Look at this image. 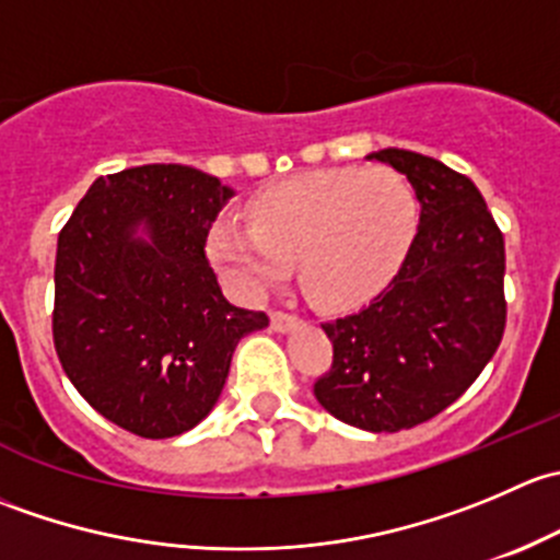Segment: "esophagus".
Instances as JSON below:
<instances>
[{
    "label": "esophagus",
    "instance_id": "34e87169",
    "mask_svg": "<svg viewBox=\"0 0 560 560\" xmlns=\"http://www.w3.org/2000/svg\"><path fill=\"white\" fill-rule=\"evenodd\" d=\"M298 325H301V319H298L295 314H287V312L270 314V327H273L276 332H290V330H295Z\"/></svg>",
    "mask_w": 560,
    "mask_h": 560
}]
</instances>
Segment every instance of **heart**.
I'll return each instance as SVG.
<instances>
[{"label":"heart","mask_w":560,"mask_h":560,"mask_svg":"<svg viewBox=\"0 0 560 560\" xmlns=\"http://www.w3.org/2000/svg\"><path fill=\"white\" fill-rule=\"evenodd\" d=\"M248 222H217L208 257L230 290L257 301L290 276L325 308L374 295L415 238L417 200L389 167H336L270 186L248 202Z\"/></svg>","instance_id":"b5f03b06"}]
</instances>
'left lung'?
Returning <instances> with one entry per match:
<instances>
[{
	"label": "left lung",
	"mask_w": 560,
	"mask_h": 560,
	"mask_svg": "<svg viewBox=\"0 0 560 560\" xmlns=\"http://www.w3.org/2000/svg\"><path fill=\"white\" fill-rule=\"evenodd\" d=\"M409 178L420 224L393 281L358 314L325 322L332 365L314 395L371 433L428 422L482 374L506 325L504 235L471 178L433 156L382 149Z\"/></svg>",
	"instance_id": "left-lung-1"
}]
</instances>
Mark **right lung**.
<instances>
[{
    "label": "right lung",
    "instance_id": "1",
    "mask_svg": "<svg viewBox=\"0 0 560 560\" xmlns=\"http://www.w3.org/2000/svg\"><path fill=\"white\" fill-rule=\"evenodd\" d=\"M230 197L195 167H127L94 180L59 233L56 354L89 406L135 436L195 428L241 338L268 327L222 295L208 265V230Z\"/></svg>",
    "mask_w": 560,
    "mask_h": 560
}]
</instances>
